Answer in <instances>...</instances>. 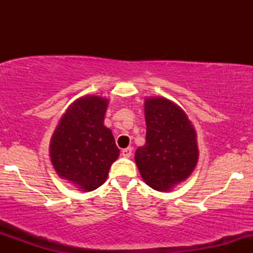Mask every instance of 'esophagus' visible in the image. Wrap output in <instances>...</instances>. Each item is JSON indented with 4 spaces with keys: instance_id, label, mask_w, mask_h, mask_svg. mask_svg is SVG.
Masks as SVG:
<instances>
[{
    "instance_id": "1",
    "label": "esophagus",
    "mask_w": 253,
    "mask_h": 253,
    "mask_svg": "<svg viewBox=\"0 0 253 253\" xmlns=\"http://www.w3.org/2000/svg\"><path fill=\"white\" fill-rule=\"evenodd\" d=\"M132 147H127V149H124L123 151H121V155H123V157H125V158H129L130 156H132Z\"/></svg>"
}]
</instances>
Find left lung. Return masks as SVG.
<instances>
[{
  "label": "left lung",
  "mask_w": 253,
  "mask_h": 253,
  "mask_svg": "<svg viewBox=\"0 0 253 253\" xmlns=\"http://www.w3.org/2000/svg\"><path fill=\"white\" fill-rule=\"evenodd\" d=\"M146 143L135 151L141 178L168 193L191 175L199 161L196 130L178 104L162 96L145 98Z\"/></svg>",
  "instance_id": "1"
}]
</instances>
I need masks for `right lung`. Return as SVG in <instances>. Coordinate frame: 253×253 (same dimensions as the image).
<instances>
[{
    "label": "right lung",
    "mask_w": 253,
    "mask_h": 253,
    "mask_svg": "<svg viewBox=\"0 0 253 253\" xmlns=\"http://www.w3.org/2000/svg\"><path fill=\"white\" fill-rule=\"evenodd\" d=\"M108 98L85 95L77 98L60 118L50 143V158L60 178L82 191L106 182L120 150L112 130L104 126Z\"/></svg>",
    "instance_id": "obj_1"
}]
</instances>
